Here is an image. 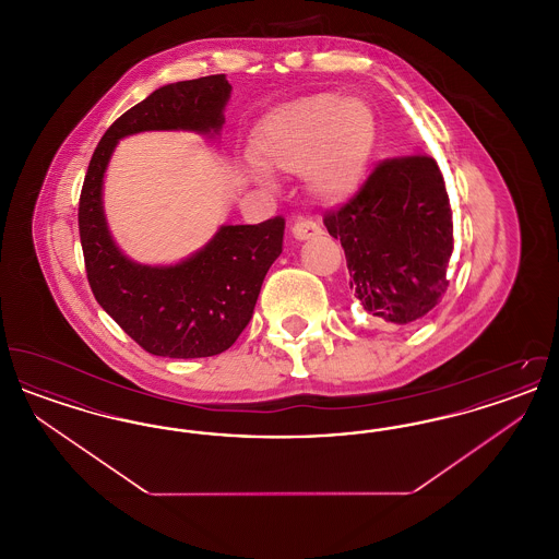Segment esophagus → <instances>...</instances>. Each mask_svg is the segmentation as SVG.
Here are the masks:
<instances>
[{
    "label": "esophagus",
    "mask_w": 559,
    "mask_h": 559,
    "mask_svg": "<svg viewBox=\"0 0 559 559\" xmlns=\"http://www.w3.org/2000/svg\"><path fill=\"white\" fill-rule=\"evenodd\" d=\"M292 235L297 240L312 239V237H319L320 228L312 222V219H297L293 222Z\"/></svg>",
    "instance_id": "esophagus-1"
}]
</instances>
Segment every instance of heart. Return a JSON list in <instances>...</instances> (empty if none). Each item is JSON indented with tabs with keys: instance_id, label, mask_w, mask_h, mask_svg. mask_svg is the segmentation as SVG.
I'll use <instances>...</instances> for the list:
<instances>
[{
	"instance_id": "obj_1",
	"label": "heart",
	"mask_w": 559,
	"mask_h": 559,
	"mask_svg": "<svg viewBox=\"0 0 559 559\" xmlns=\"http://www.w3.org/2000/svg\"><path fill=\"white\" fill-rule=\"evenodd\" d=\"M374 138V112L362 98L314 94L267 115L253 157L270 171L304 174L317 199L342 203L362 185Z\"/></svg>"
}]
</instances>
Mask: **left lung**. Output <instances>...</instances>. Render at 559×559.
<instances>
[{"label":"left lung","mask_w":559,"mask_h":559,"mask_svg":"<svg viewBox=\"0 0 559 559\" xmlns=\"http://www.w3.org/2000/svg\"><path fill=\"white\" fill-rule=\"evenodd\" d=\"M324 226L342 240L349 289L372 317L404 326L442 301L454 249L452 210L429 155L379 160L352 199L324 213Z\"/></svg>","instance_id":"obj_1"}]
</instances>
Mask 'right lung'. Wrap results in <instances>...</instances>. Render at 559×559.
<instances>
[{
  "label": "right lung",
  "mask_w": 559,
  "mask_h": 559,
  "mask_svg": "<svg viewBox=\"0 0 559 559\" xmlns=\"http://www.w3.org/2000/svg\"><path fill=\"white\" fill-rule=\"evenodd\" d=\"M228 96L226 75L163 85L108 128L85 171L78 217L87 283L108 317L153 356L205 358L239 340L266 272L283 251L285 219L276 215L255 226H222L187 262L142 266L128 260L108 235L105 169L115 144L132 133L217 132Z\"/></svg>",
  "instance_id": "add662e5"
}]
</instances>
